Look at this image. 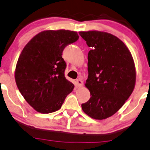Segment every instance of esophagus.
<instances>
[{
  "instance_id": "1",
  "label": "esophagus",
  "mask_w": 150,
  "mask_h": 150,
  "mask_svg": "<svg viewBox=\"0 0 150 150\" xmlns=\"http://www.w3.org/2000/svg\"><path fill=\"white\" fill-rule=\"evenodd\" d=\"M76 84L79 88H81V87L83 86V81H81V79H78V80L76 81Z\"/></svg>"
}]
</instances>
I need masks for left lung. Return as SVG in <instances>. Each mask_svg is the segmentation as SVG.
Wrapping results in <instances>:
<instances>
[{
    "label": "left lung",
    "mask_w": 150,
    "mask_h": 150,
    "mask_svg": "<svg viewBox=\"0 0 150 150\" xmlns=\"http://www.w3.org/2000/svg\"><path fill=\"white\" fill-rule=\"evenodd\" d=\"M92 49L88 55V77L85 86L90 99L82 110L95 120L113 115L134 91L136 72L134 58L125 43L110 33L80 31Z\"/></svg>",
    "instance_id": "obj_1"
}]
</instances>
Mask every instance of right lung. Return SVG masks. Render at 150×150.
<instances>
[{
    "label": "right lung",
    "instance_id": "1",
    "mask_svg": "<svg viewBox=\"0 0 150 150\" xmlns=\"http://www.w3.org/2000/svg\"><path fill=\"white\" fill-rule=\"evenodd\" d=\"M79 38L69 30H44L22 50L14 78L25 100L36 111L51 113L59 110L74 86L64 77L66 62L62 53Z\"/></svg>",
    "mask_w": 150,
    "mask_h": 150
}]
</instances>
